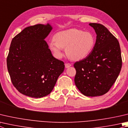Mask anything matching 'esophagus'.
Masks as SVG:
<instances>
[{"label":"esophagus","mask_w":128,"mask_h":128,"mask_svg":"<svg viewBox=\"0 0 128 128\" xmlns=\"http://www.w3.org/2000/svg\"><path fill=\"white\" fill-rule=\"evenodd\" d=\"M71 66H72V64L69 63H66L65 64V67H66V68H68Z\"/></svg>","instance_id":"34e87169"}]
</instances>
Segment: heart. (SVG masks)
Returning a JSON list of instances; mask_svg holds the SVG:
<instances>
[{
    "label": "heart",
    "mask_w": 128,
    "mask_h": 128,
    "mask_svg": "<svg viewBox=\"0 0 128 128\" xmlns=\"http://www.w3.org/2000/svg\"><path fill=\"white\" fill-rule=\"evenodd\" d=\"M54 40L48 44V47L54 56L60 59L64 56L63 48L70 59L78 61L85 59L94 49L95 37L91 32L72 28L58 32Z\"/></svg>",
    "instance_id": "b5f03b06"
}]
</instances>
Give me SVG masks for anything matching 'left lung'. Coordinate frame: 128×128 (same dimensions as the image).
Returning a JSON list of instances; mask_svg holds the SVG:
<instances>
[{"mask_svg": "<svg viewBox=\"0 0 128 128\" xmlns=\"http://www.w3.org/2000/svg\"><path fill=\"white\" fill-rule=\"evenodd\" d=\"M96 34L91 53L74 64V82L84 96L95 97L106 94L116 80L122 66L119 41L102 24L90 23Z\"/></svg>", "mask_w": 128, "mask_h": 128, "instance_id": "1", "label": "left lung"}]
</instances>
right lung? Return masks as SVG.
Returning a JSON list of instances; mask_svg holds the SVG:
<instances>
[{
	"label": "right lung",
	"instance_id": "right-lung-1",
	"mask_svg": "<svg viewBox=\"0 0 128 128\" xmlns=\"http://www.w3.org/2000/svg\"><path fill=\"white\" fill-rule=\"evenodd\" d=\"M52 30L50 24L25 28L12 40L6 59L12 82L22 94L34 98L49 94L64 64L52 56L44 40Z\"/></svg>",
	"mask_w": 128,
	"mask_h": 128
}]
</instances>
